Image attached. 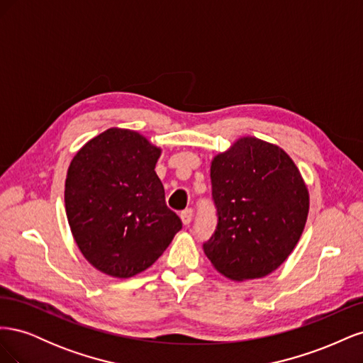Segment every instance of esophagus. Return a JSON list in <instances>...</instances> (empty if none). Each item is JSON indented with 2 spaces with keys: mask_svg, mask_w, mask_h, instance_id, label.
I'll return each mask as SVG.
<instances>
[{
  "mask_svg": "<svg viewBox=\"0 0 363 363\" xmlns=\"http://www.w3.org/2000/svg\"><path fill=\"white\" fill-rule=\"evenodd\" d=\"M192 216H194V211L192 208H184V211L180 213V218L184 225H189L192 221Z\"/></svg>",
  "mask_w": 363,
  "mask_h": 363,
  "instance_id": "1",
  "label": "esophagus"
}]
</instances>
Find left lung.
Segmentation results:
<instances>
[{
    "label": "left lung",
    "instance_id": "1",
    "mask_svg": "<svg viewBox=\"0 0 363 363\" xmlns=\"http://www.w3.org/2000/svg\"><path fill=\"white\" fill-rule=\"evenodd\" d=\"M212 196L218 224L203 250L232 280L262 279L298 244L309 213V191L280 147L240 138L213 157Z\"/></svg>",
    "mask_w": 363,
    "mask_h": 363
}]
</instances>
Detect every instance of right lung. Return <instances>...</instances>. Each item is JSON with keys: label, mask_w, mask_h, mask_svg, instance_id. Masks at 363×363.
Masks as SVG:
<instances>
[{"label": "right lung", "mask_w": 363, "mask_h": 363, "mask_svg": "<svg viewBox=\"0 0 363 363\" xmlns=\"http://www.w3.org/2000/svg\"><path fill=\"white\" fill-rule=\"evenodd\" d=\"M162 150L138 131L108 128L74 156L65 207L84 259L107 276L145 271L182 228L155 171Z\"/></svg>", "instance_id": "right-lung-1"}]
</instances>
